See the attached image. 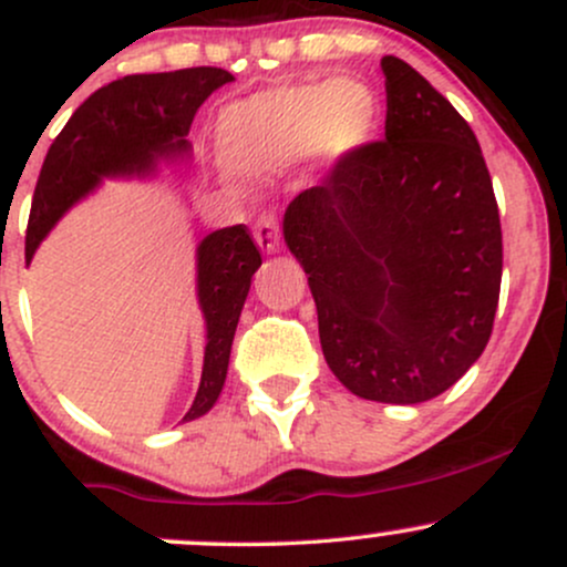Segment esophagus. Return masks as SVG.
<instances>
[{"mask_svg": "<svg viewBox=\"0 0 567 567\" xmlns=\"http://www.w3.org/2000/svg\"><path fill=\"white\" fill-rule=\"evenodd\" d=\"M256 243L264 252H277L279 250V226L277 218L271 213H261L256 220Z\"/></svg>", "mask_w": 567, "mask_h": 567, "instance_id": "34e87169", "label": "esophagus"}]
</instances>
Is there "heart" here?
Returning a JSON list of instances; mask_svg holds the SVG:
<instances>
[{"mask_svg": "<svg viewBox=\"0 0 567 567\" xmlns=\"http://www.w3.org/2000/svg\"><path fill=\"white\" fill-rule=\"evenodd\" d=\"M379 122V97L365 82L288 84L237 103L220 135L229 159L250 173L277 171L309 146L343 154L362 146Z\"/></svg>", "mask_w": 567, "mask_h": 567, "instance_id": "heart-1", "label": "heart"}]
</instances>
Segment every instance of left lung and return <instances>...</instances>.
<instances>
[{
    "label": "left lung",
    "instance_id": "obj_1",
    "mask_svg": "<svg viewBox=\"0 0 567 567\" xmlns=\"http://www.w3.org/2000/svg\"><path fill=\"white\" fill-rule=\"evenodd\" d=\"M386 133L343 152L285 210L309 275L324 360L357 396L415 405L487 347L501 292V220L470 122L394 55Z\"/></svg>",
    "mask_w": 567,
    "mask_h": 567
}]
</instances>
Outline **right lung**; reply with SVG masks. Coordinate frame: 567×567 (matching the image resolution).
<instances>
[{
  "label": "right lung",
  "mask_w": 567,
  "mask_h": 567,
  "mask_svg": "<svg viewBox=\"0 0 567 567\" xmlns=\"http://www.w3.org/2000/svg\"><path fill=\"white\" fill-rule=\"evenodd\" d=\"M234 76L226 69L194 66L165 74L122 76L95 90L50 146L39 173L25 229V264L53 224L101 175L146 173L157 157L188 152V127L205 97ZM199 303L207 320L199 392L184 421L216 405L224 389L234 330L261 250L245 224L207 234L199 250Z\"/></svg>",
  "instance_id": "1"
}]
</instances>
